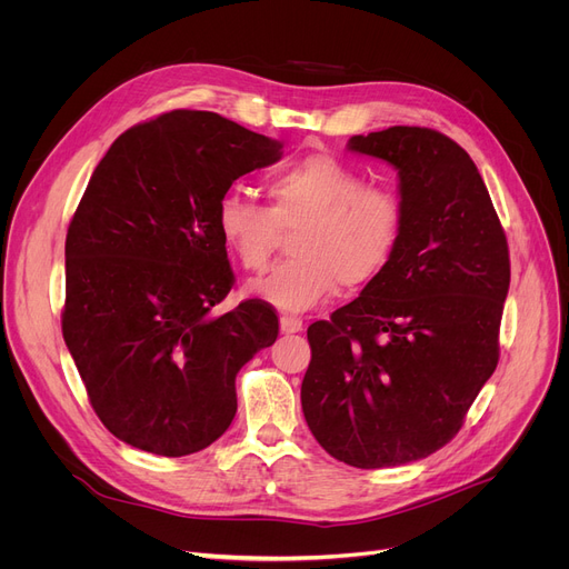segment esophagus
<instances>
[{
	"label": "esophagus",
	"mask_w": 569,
	"mask_h": 569,
	"mask_svg": "<svg viewBox=\"0 0 569 569\" xmlns=\"http://www.w3.org/2000/svg\"><path fill=\"white\" fill-rule=\"evenodd\" d=\"M302 327H305L302 318L290 316V313H283V316H281V332H283V335H295V332H300Z\"/></svg>",
	"instance_id": "obj_1"
}]
</instances>
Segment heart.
<instances>
[{
    "instance_id": "obj_1",
    "label": "heart",
    "mask_w": 569,
    "mask_h": 569,
    "mask_svg": "<svg viewBox=\"0 0 569 569\" xmlns=\"http://www.w3.org/2000/svg\"><path fill=\"white\" fill-rule=\"evenodd\" d=\"M269 204L242 193L217 202V230L249 272H264L283 232H292L286 262L253 292L286 311H307L339 286L355 290L390 262L403 228V204L385 187L367 184L330 152L297 159L264 179Z\"/></svg>"
}]
</instances>
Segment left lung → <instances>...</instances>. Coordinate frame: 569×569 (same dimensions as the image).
Segmentation results:
<instances>
[{
	"mask_svg": "<svg viewBox=\"0 0 569 569\" xmlns=\"http://www.w3.org/2000/svg\"><path fill=\"white\" fill-rule=\"evenodd\" d=\"M399 170L403 228L382 272L309 327L307 425L355 468L425 459L450 442L498 365L510 251L482 174L433 129L352 136Z\"/></svg>",
	"mask_w": 569,
	"mask_h": 569,
	"instance_id": "8db88e82",
	"label": "left lung"
}]
</instances>
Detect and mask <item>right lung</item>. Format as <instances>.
<instances>
[{"instance_id": "right-lung-1", "label": "right lung", "mask_w": 569, "mask_h": 569, "mask_svg": "<svg viewBox=\"0 0 569 569\" xmlns=\"http://www.w3.org/2000/svg\"><path fill=\"white\" fill-rule=\"evenodd\" d=\"M281 159V142L204 110H170L119 136L67 232L62 332L103 427L159 457L226 433L234 376L279 337L277 311L244 300L217 230L237 177Z\"/></svg>"}]
</instances>
